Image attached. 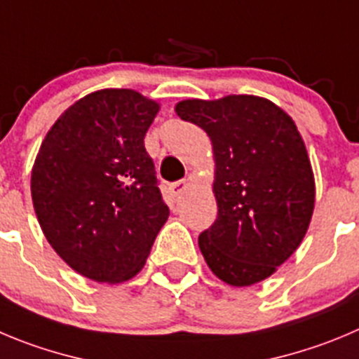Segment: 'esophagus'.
Returning a JSON list of instances; mask_svg holds the SVG:
<instances>
[{
	"instance_id": "esophagus-1",
	"label": "esophagus",
	"mask_w": 359,
	"mask_h": 359,
	"mask_svg": "<svg viewBox=\"0 0 359 359\" xmlns=\"http://www.w3.org/2000/svg\"><path fill=\"white\" fill-rule=\"evenodd\" d=\"M187 187H189V180L184 179V180H179V182L172 184V187H170V189H172L173 196H180L184 193V191L187 189Z\"/></svg>"
}]
</instances>
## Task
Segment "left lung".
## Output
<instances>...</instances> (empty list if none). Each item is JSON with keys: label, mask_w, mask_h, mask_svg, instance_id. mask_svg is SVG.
Segmentation results:
<instances>
[{"label": "left lung", "mask_w": 359, "mask_h": 359, "mask_svg": "<svg viewBox=\"0 0 359 359\" xmlns=\"http://www.w3.org/2000/svg\"><path fill=\"white\" fill-rule=\"evenodd\" d=\"M212 143L217 217L200 233L209 269L232 287L278 271L303 243L316 207V179L296 122L259 95L175 104Z\"/></svg>", "instance_id": "left-lung-1"}]
</instances>
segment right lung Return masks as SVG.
Segmentation results:
<instances>
[{
  "label": "right lung",
  "mask_w": 359,
  "mask_h": 359,
  "mask_svg": "<svg viewBox=\"0 0 359 359\" xmlns=\"http://www.w3.org/2000/svg\"><path fill=\"white\" fill-rule=\"evenodd\" d=\"M159 108L136 90H97L42 140L33 209L60 259L88 280L115 285L136 276L168 219L143 143Z\"/></svg>",
  "instance_id": "obj_1"
}]
</instances>
